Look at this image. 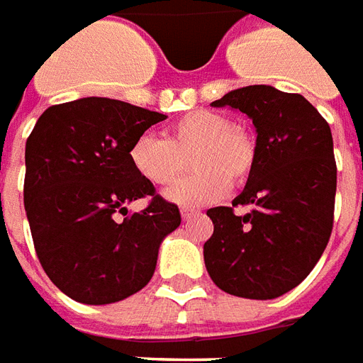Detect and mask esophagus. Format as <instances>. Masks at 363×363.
I'll list each match as a JSON object with an SVG mask.
<instances>
[{
  "label": "esophagus",
  "instance_id": "1",
  "mask_svg": "<svg viewBox=\"0 0 363 363\" xmlns=\"http://www.w3.org/2000/svg\"><path fill=\"white\" fill-rule=\"evenodd\" d=\"M197 215V211H191V209H182V218L184 220H189L191 217H195Z\"/></svg>",
  "mask_w": 363,
  "mask_h": 363
}]
</instances>
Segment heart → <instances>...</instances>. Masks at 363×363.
<instances>
[{
	"mask_svg": "<svg viewBox=\"0 0 363 363\" xmlns=\"http://www.w3.org/2000/svg\"><path fill=\"white\" fill-rule=\"evenodd\" d=\"M191 158V176L166 191L172 203L201 207L223 199L233 186L248 182L258 148L246 128L215 111H191L169 125L166 138L136 136L128 160L138 176L152 186H169L184 174Z\"/></svg>",
	"mask_w": 363,
	"mask_h": 363,
	"instance_id": "1",
	"label": "heart"
}]
</instances>
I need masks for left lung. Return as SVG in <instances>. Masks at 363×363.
I'll use <instances>...</instances> for the list:
<instances>
[{
	"label": "left lung",
	"mask_w": 363,
	"mask_h": 363,
	"mask_svg": "<svg viewBox=\"0 0 363 363\" xmlns=\"http://www.w3.org/2000/svg\"><path fill=\"white\" fill-rule=\"evenodd\" d=\"M213 107L246 113L256 127L258 160L236 204L246 216L213 207L215 225L203 246L211 279L244 299H276L309 276L334 220L336 162L333 133L299 94L272 86L233 89Z\"/></svg>",
	"instance_id": "left-lung-1"
}]
</instances>
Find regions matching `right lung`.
<instances>
[{"label":"right lung","mask_w":363,"mask_h":363,"mask_svg":"<svg viewBox=\"0 0 363 363\" xmlns=\"http://www.w3.org/2000/svg\"><path fill=\"white\" fill-rule=\"evenodd\" d=\"M166 115L109 97L52 105L25 146V211L38 262L58 289L86 305L140 291L162 240L179 227L174 203L138 176L128 148ZM152 196L128 216L130 201Z\"/></svg>","instance_id":"add662e5"}]
</instances>
